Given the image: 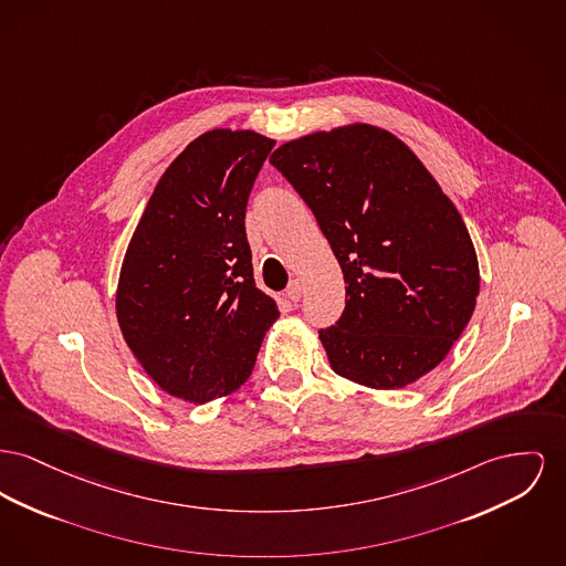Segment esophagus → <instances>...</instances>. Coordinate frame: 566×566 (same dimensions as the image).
Listing matches in <instances>:
<instances>
[{"label": "esophagus", "mask_w": 566, "mask_h": 566, "mask_svg": "<svg viewBox=\"0 0 566 566\" xmlns=\"http://www.w3.org/2000/svg\"><path fill=\"white\" fill-rule=\"evenodd\" d=\"M301 295H303V284H301L300 280H293L289 284V289H286V297L293 301V303H297L301 300Z\"/></svg>", "instance_id": "34e87169"}]
</instances>
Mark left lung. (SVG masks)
<instances>
[{"label": "left lung", "mask_w": 566, "mask_h": 566, "mask_svg": "<svg viewBox=\"0 0 566 566\" xmlns=\"http://www.w3.org/2000/svg\"><path fill=\"white\" fill-rule=\"evenodd\" d=\"M269 163L312 209L344 273V312L318 332L333 371L399 389L438 366L474 312L479 263L430 170L367 124L301 136Z\"/></svg>", "instance_id": "8db88e82"}]
</instances>
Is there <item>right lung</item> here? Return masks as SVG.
I'll return each instance as SVG.
<instances>
[{
	"label": "right lung",
	"mask_w": 566,
	"mask_h": 566,
	"mask_svg": "<svg viewBox=\"0 0 566 566\" xmlns=\"http://www.w3.org/2000/svg\"><path fill=\"white\" fill-rule=\"evenodd\" d=\"M275 140L211 130L165 170L134 231L117 321L143 369L175 398L239 389L280 316L256 289L245 207Z\"/></svg>",
	"instance_id": "obj_1"
}]
</instances>
